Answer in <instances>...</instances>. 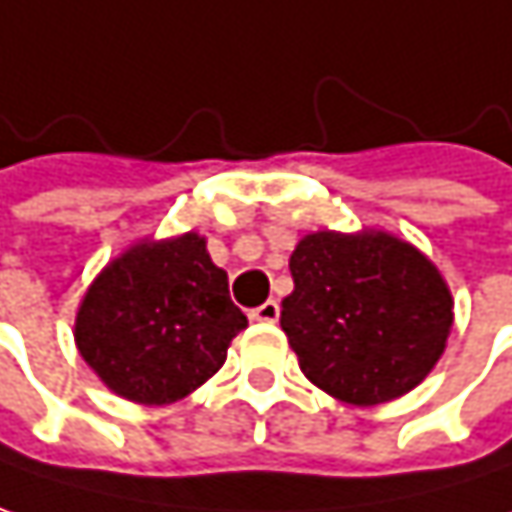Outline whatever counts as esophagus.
I'll use <instances>...</instances> for the list:
<instances>
[{"instance_id":"obj_1","label":"esophagus","mask_w":512,"mask_h":512,"mask_svg":"<svg viewBox=\"0 0 512 512\" xmlns=\"http://www.w3.org/2000/svg\"><path fill=\"white\" fill-rule=\"evenodd\" d=\"M278 313H281L278 302H272V299H269V302H263L260 307H255L249 316H252V319H257V322H278Z\"/></svg>"}]
</instances>
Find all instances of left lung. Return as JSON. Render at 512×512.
<instances>
[{
  "mask_svg": "<svg viewBox=\"0 0 512 512\" xmlns=\"http://www.w3.org/2000/svg\"><path fill=\"white\" fill-rule=\"evenodd\" d=\"M281 328L302 372L328 395L372 407L437 366L454 322L440 269L384 231H316L290 257Z\"/></svg>",
  "mask_w": 512,
  "mask_h": 512,
  "instance_id": "obj_1",
  "label": "left lung"
}]
</instances>
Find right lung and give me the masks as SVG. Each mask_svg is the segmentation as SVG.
I'll return each mask as SVG.
<instances>
[{
	"label": "right lung",
	"instance_id": "add662e5",
	"mask_svg": "<svg viewBox=\"0 0 512 512\" xmlns=\"http://www.w3.org/2000/svg\"><path fill=\"white\" fill-rule=\"evenodd\" d=\"M246 325L225 269L190 231L111 260L78 307L75 346L122 398L172 404L219 372Z\"/></svg>",
	"mask_w": 512,
	"mask_h": 512
}]
</instances>
